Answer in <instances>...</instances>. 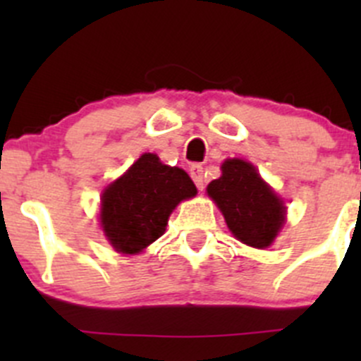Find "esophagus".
<instances>
[{
	"label": "esophagus",
	"instance_id": "34e87169",
	"mask_svg": "<svg viewBox=\"0 0 361 361\" xmlns=\"http://www.w3.org/2000/svg\"><path fill=\"white\" fill-rule=\"evenodd\" d=\"M190 176L192 180H194L195 187H197L199 190H202L204 181H206V176H204V167L199 166V164H194V166L190 167Z\"/></svg>",
	"mask_w": 361,
	"mask_h": 361
}]
</instances>
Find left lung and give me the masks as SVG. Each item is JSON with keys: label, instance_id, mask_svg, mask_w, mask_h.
Masks as SVG:
<instances>
[{"label": "left lung", "instance_id": "obj_1", "mask_svg": "<svg viewBox=\"0 0 361 361\" xmlns=\"http://www.w3.org/2000/svg\"><path fill=\"white\" fill-rule=\"evenodd\" d=\"M206 190L224 214L228 231L245 245L269 248L285 225V202L246 160H225L221 176Z\"/></svg>", "mask_w": 361, "mask_h": 361}]
</instances>
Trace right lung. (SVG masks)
<instances>
[{
    "label": "right lung",
    "mask_w": 361,
    "mask_h": 361,
    "mask_svg": "<svg viewBox=\"0 0 361 361\" xmlns=\"http://www.w3.org/2000/svg\"><path fill=\"white\" fill-rule=\"evenodd\" d=\"M197 194L180 167L143 154L101 195V227L118 253L136 255L166 232L174 207Z\"/></svg>",
    "instance_id": "obj_1"
}]
</instances>
